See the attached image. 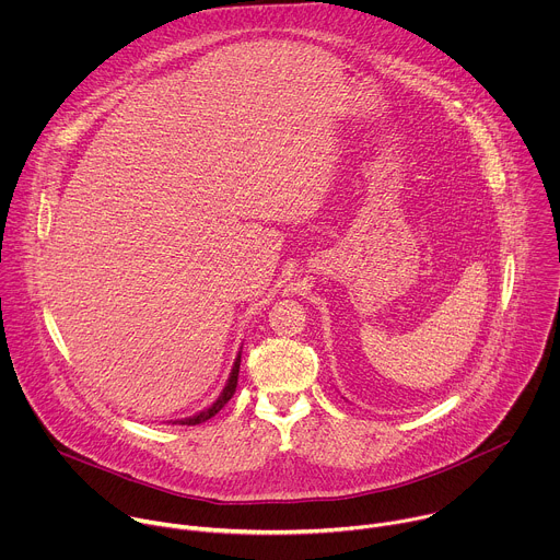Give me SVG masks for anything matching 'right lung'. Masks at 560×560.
Masks as SVG:
<instances>
[{"label": "right lung", "mask_w": 560, "mask_h": 560, "mask_svg": "<svg viewBox=\"0 0 560 560\" xmlns=\"http://www.w3.org/2000/svg\"><path fill=\"white\" fill-rule=\"evenodd\" d=\"M238 365H242V354L236 357V361H234V365H232V372H230V378H228V383H225V387H223V392L219 394V398L217 401L208 408V410H203V412H199V415H195V417H188V419H182V421H175V423H179V425H199V423H203V421H208V419H212L228 401L232 398V394H234V389H236V378H238Z\"/></svg>", "instance_id": "obj_1"}]
</instances>
